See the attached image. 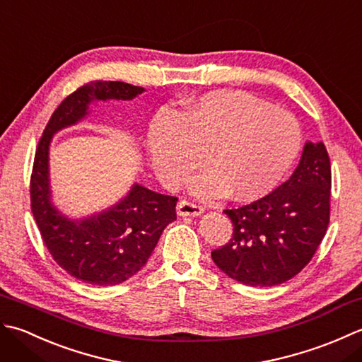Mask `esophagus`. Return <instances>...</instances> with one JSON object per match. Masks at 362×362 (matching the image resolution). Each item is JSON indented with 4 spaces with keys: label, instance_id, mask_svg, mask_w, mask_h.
Returning a JSON list of instances; mask_svg holds the SVG:
<instances>
[{
    "label": "esophagus",
    "instance_id": "34e87169",
    "mask_svg": "<svg viewBox=\"0 0 362 362\" xmlns=\"http://www.w3.org/2000/svg\"><path fill=\"white\" fill-rule=\"evenodd\" d=\"M203 209L204 208L202 204L189 202V200H181L178 203V208H176V211H178V216H182V217H197V216H200Z\"/></svg>",
    "mask_w": 362,
    "mask_h": 362
}]
</instances>
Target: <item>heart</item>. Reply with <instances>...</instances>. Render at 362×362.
I'll return each mask as SVG.
<instances>
[{
  "label": "heart",
  "instance_id": "obj_1",
  "mask_svg": "<svg viewBox=\"0 0 362 362\" xmlns=\"http://www.w3.org/2000/svg\"><path fill=\"white\" fill-rule=\"evenodd\" d=\"M300 146L301 129L291 112L238 90L204 93L181 117L160 112L148 132L153 165L165 184H182L204 154L211 168L195 180V194L217 197L228 190L238 200L274 189Z\"/></svg>",
  "mask_w": 362,
  "mask_h": 362
}]
</instances>
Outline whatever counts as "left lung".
Masks as SVG:
<instances>
[{
  "label": "left lung",
  "mask_w": 362,
  "mask_h": 362,
  "mask_svg": "<svg viewBox=\"0 0 362 362\" xmlns=\"http://www.w3.org/2000/svg\"><path fill=\"white\" fill-rule=\"evenodd\" d=\"M331 164L322 142H306L300 164L269 195L225 209L233 238L211 253L225 274L247 286H276L313 259L329 223Z\"/></svg>",
  "instance_id": "left-lung-1"
}]
</instances>
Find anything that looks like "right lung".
Segmentation results:
<instances>
[{
  "label": "right lung",
  "instance_id": "add662e5",
  "mask_svg": "<svg viewBox=\"0 0 362 362\" xmlns=\"http://www.w3.org/2000/svg\"><path fill=\"white\" fill-rule=\"evenodd\" d=\"M142 92L144 87L120 81H90L57 106L37 145L29 190L34 220L53 259L87 284L114 286L136 275L165 226L176 220L178 198L134 184L120 203L98 216L84 220L64 217L49 200L51 137L84 119L93 100H132Z\"/></svg>",
  "mask_w": 362,
  "mask_h": 362
}]
</instances>
